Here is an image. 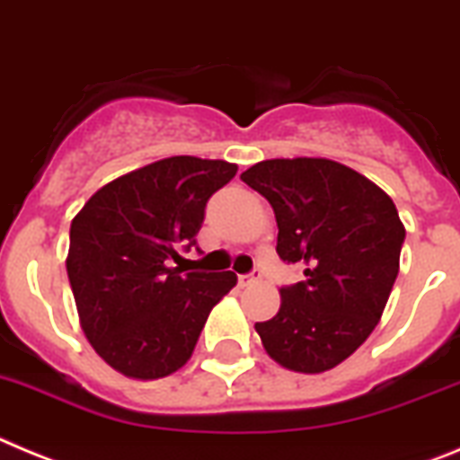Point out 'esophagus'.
Listing matches in <instances>:
<instances>
[{"label":"esophagus","instance_id":"34e87169","mask_svg":"<svg viewBox=\"0 0 460 460\" xmlns=\"http://www.w3.org/2000/svg\"><path fill=\"white\" fill-rule=\"evenodd\" d=\"M254 281H256L254 275H238L240 287H250V284H254Z\"/></svg>","mask_w":460,"mask_h":460}]
</instances>
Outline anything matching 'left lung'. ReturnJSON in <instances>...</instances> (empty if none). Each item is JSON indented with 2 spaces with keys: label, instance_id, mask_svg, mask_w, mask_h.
<instances>
[{
  "label": "left lung",
  "instance_id": "8db88e82",
  "mask_svg": "<svg viewBox=\"0 0 460 460\" xmlns=\"http://www.w3.org/2000/svg\"><path fill=\"white\" fill-rule=\"evenodd\" d=\"M270 201L277 254L305 266L281 288L279 312L256 323L284 369L323 374L350 358L378 325L399 275L405 226L374 181L328 158H275L240 173Z\"/></svg>",
  "mask_w": 460,
  "mask_h": 460
}]
</instances>
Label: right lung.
<instances>
[{
  "label": "right lung",
  "mask_w": 460,
  "mask_h": 460,
  "mask_svg": "<svg viewBox=\"0 0 460 460\" xmlns=\"http://www.w3.org/2000/svg\"><path fill=\"white\" fill-rule=\"evenodd\" d=\"M238 164L172 155L102 185L70 222L66 256L86 339L111 369L135 380L179 371L210 309L235 287L225 272L169 268L194 245L206 201Z\"/></svg>",
  "instance_id": "obj_1"
}]
</instances>
